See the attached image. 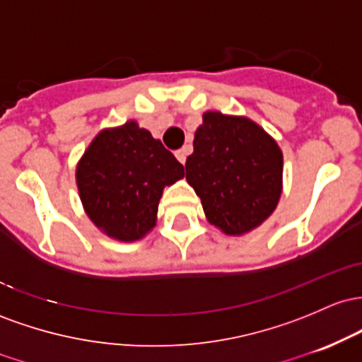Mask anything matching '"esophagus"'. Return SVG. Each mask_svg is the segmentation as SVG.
I'll return each instance as SVG.
<instances>
[{"mask_svg":"<svg viewBox=\"0 0 362 362\" xmlns=\"http://www.w3.org/2000/svg\"><path fill=\"white\" fill-rule=\"evenodd\" d=\"M188 152L189 150L188 148H180V150H176V159L181 162V164H185L186 162V157H188Z\"/></svg>","mask_w":362,"mask_h":362,"instance_id":"1","label":"esophagus"}]
</instances>
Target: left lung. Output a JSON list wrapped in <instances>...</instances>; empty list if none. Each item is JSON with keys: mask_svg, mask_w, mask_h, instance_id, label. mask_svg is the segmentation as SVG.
I'll return each instance as SVG.
<instances>
[{"mask_svg": "<svg viewBox=\"0 0 362 362\" xmlns=\"http://www.w3.org/2000/svg\"><path fill=\"white\" fill-rule=\"evenodd\" d=\"M284 156L277 141L246 116L203 112L186 159V181L206 221L227 235L257 229L277 209Z\"/></svg>", "mask_w": 362, "mask_h": 362, "instance_id": "obj_1", "label": "left lung"}]
</instances>
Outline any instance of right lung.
I'll use <instances>...</instances> for the list:
<instances>
[{
	"instance_id": "add662e5",
	"label": "right lung",
	"mask_w": 362,
	"mask_h": 362,
	"mask_svg": "<svg viewBox=\"0 0 362 362\" xmlns=\"http://www.w3.org/2000/svg\"><path fill=\"white\" fill-rule=\"evenodd\" d=\"M75 177L93 226L116 241L132 243L156 227L162 192L185 177V168L148 129L129 119L97 133Z\"/></svg>"
}]
</instances>
